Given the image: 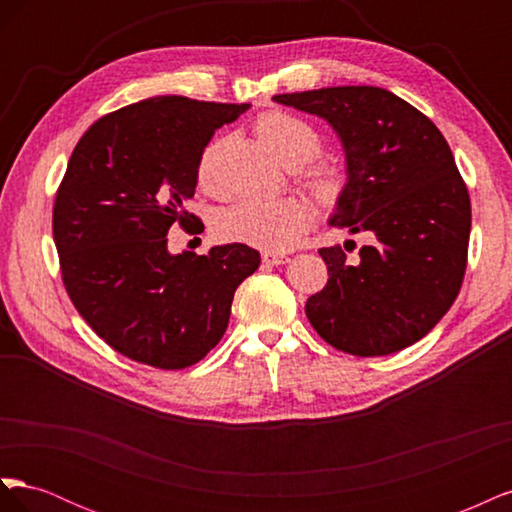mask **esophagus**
Listing matches in <instances>:
<instances>
[{
	"label": "esophagus",
	"instance_id": "1",
	"mask_svg": "<svg viewBox=\"0 0 512 512\" xmlns=\"http://www.w3.org/2000/svg\"><path fill=\"white\" fill-rule=\"evenodd\" d=\"M290 258L286 254H273V252H265L262 254V262L265 265H271V267H277V265H286Z\"/></svg>",
	"mask_w": 512,
	"mask_h": 512
}]
</instances>
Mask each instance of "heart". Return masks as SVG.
Wrapping results in <instances>:
<instances>
[{
  "label": "heart",
  "mask_w": 512,
  "mask_h": 512,
  "mask_svg": "<svg viewBox=\"0 0 512 512\" xmlns=\"http://www.w3.org/2000/svg\"><path fill=\"white\" fill-rule=\"evenodd\" d=\"M254 130L262 145L288 170L312 162L322 147L320 134L307 121L284 111L262 113L254 123ZM224 149L226 138H213L198 156L196 181L209 194L222 190L220 164ZM303 183L322 203H331L342 190V175L331 164H314L303 173ZM312 220V207L299 198H282L271 203L239 200L218 211L213 228L226 241L247 243L265 252H284L303 237Z\"/></svg>",
  "instance_id": "heart-1"
}]
</instances>
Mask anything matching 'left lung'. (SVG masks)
<instances>
[{
  "label": "left lung",
  "instance_id": "8db88e82",
  "mask_svg": "<svg viewBox=\"0 0 512 512\" xmlns=\"http://www.w3.org/2000/svg\"><path fill=\"white\" fill-rule=\"evenodd\" d=\"M318 115L346 153V185L329 224L371 232L359 258L322 247L329 282L305 303L316 333L354 356H382L425 337L455 303L472 209L442 132L412 104L369 85L273 96Z\"/></svg>",
  "mask_w": 512,
  "mask_h": 512
}]
</instances>
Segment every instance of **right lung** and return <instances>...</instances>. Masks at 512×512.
I'll use <instances>...</instances> for the list:
<instances>
[{"label":"right lung","mask_w":512,"mask_h":512,"mask_svg":"<svg viewBox=\"0 0 512 512\" xmlns=\"http://www.w3.org/2000/svg\"><path fill=\"white\" fill-rule=\"evenodd\" d=\"M250 104L158 96L100 117L76 143L53 207V239L74 307L104 342L158 369L198 363L222 339L237 286L260 265L243 243L170 254L213 132Z\"/></svg>","instance_id":"add662e5"}]
</instances>
